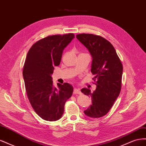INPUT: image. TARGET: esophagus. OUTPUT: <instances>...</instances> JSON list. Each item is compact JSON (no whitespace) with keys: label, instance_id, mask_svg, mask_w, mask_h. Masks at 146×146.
<instances>
[{"label":"esophagus","instance_id":"obj_1","mask_svg":"<svg viewBox=\"0 0 146 146\" xmlns=\"http://www.w3.org/2000/svg\"><path fill=\"white\" fill-rule=\"evenodd\" d=\"M81 91H80L79 89H77V88H74V94H81Z\"/></svg>","mask_w":146,"mask_h":146}]
</instances>
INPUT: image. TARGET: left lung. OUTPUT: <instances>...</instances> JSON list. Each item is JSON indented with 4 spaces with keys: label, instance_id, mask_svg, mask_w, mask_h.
I'll use <instances>...</instances> for the list:
<instances>
[{
    "label": "left lung",
    "instance_id": "1",
    "mask_svg": "<svg viewBox=\"0 0 146 146\" xmlns=\"http://www.w3.org/2000/svg\"><path fill=\"white\" fill-rule=\"evenodd\" d=\"M76 38L91 54L92 61L91 71L97 86L91 92L83 88L84 94L90 96L92 105L84 113L92 118L107 114L117 98L121 89L123 66L115 48L107 39L92 34H78Z\"/></svg>",
    "mask_w": 146,
    "mask_h": 146
}]
</instances>
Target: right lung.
Instances as JSON below:
<instances>
[{"label": "right lung", "instance_id": "right-lung-1", "mask_svg": "<svg viewBox=\"0 0 146 146\" xmlns=\"http://www.w3.org/2000/svg\"><path fill=\"white\" fill-rule=\"evenodd\" d=\"M74 38L73 33L48 36L35 42L27 53L23 72L25 90L35 111L44 120L60 119L66 102L72 96L73 86L58 83L57 89L51 75L60 64L64 48Z\"/></svg>", "mask_w": 146, "mask_h": 146}]
</instances>
